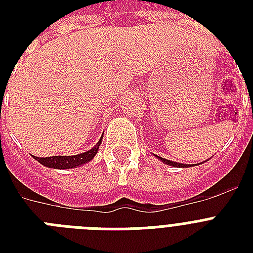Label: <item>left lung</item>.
<instances>
[{"instance_id":"left-lung-1","label":"left lung","mask_w":253,"mask_h":253,"mask_svg":"<svg viewBox=\"0 0 253 253\" xmlns=\"http://www.w3.org/2000/svg\"><path fill=\"white\" fill-rule=\"evenodd\" d=\"M155 156H156L159 160H162L164 164H167V166H170V167H174V168H189V167L196 166V164H182V163H176V162H172V160H167V159L160 158V156H158V155H155ZM206 162H208V160H206ZM201 164H202V163H201Z\"/></svg>"}]
</instances>
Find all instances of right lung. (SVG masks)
I'll return each instance as SVG.
<instances>
[{
    "mask_svg": "<svg viewBox=\"0 0 253 253\" xmlns=\"http://www.w3.org/2000/svg\"><path fill=\"white\" fill-rule=\"evenodd\" d=\"M101 143H102V136H101L98 143H97L93 148H90V150L86 151V152H83V154L72 155V156H51V158H37V156H34V159L41 163L42 166L47 167V168H53V169L79 168V167L84 166V164L90 162L91 159L98 154Z\"/></svg>",
    "mask_w": 253,
    "mask_h": 253,
    "instance_id": "add662e5",
    "label": "right lung"
}]
</instances>
